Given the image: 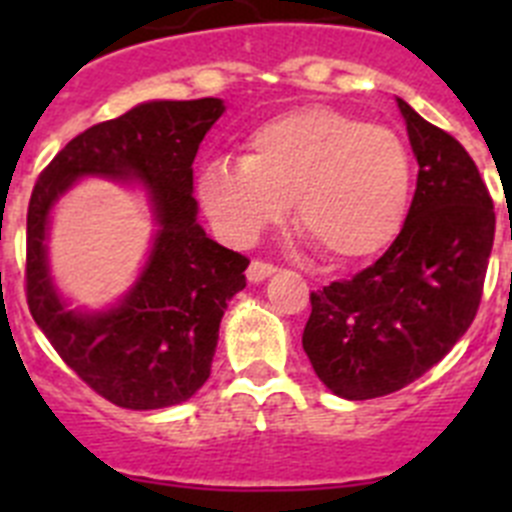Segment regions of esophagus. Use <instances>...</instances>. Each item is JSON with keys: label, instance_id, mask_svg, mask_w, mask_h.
<instances>
[{"label": "esophagus", "instance_id": "1", "mask_svg": "<svg viewBox=\"0 0 512 512\" xmlns=\"http://www.w3.org/2000/svg\"><path fill=\"white\" fill-rule=\"evenodd\" d=\"M274 271H277V266L269 264V261L253 259L251 264H248V269H246V277H248V282L259 284V282H264V279H269Z\"/></svg>", "mask_w": 512, "mask_h": 512}]
</instances>
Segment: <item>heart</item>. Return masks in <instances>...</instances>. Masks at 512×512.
I'll list each match as a JSON object with an SVG mask.
<instances>
[{"instance_id": "b5f03b06", "label": "heart", "mask_w": 512, "mask_h": 512, "mask_svg": "<svg viewBox=\"0 0 512 512\" xmlns=\"http://www.w3.org/2000/svg\"><path fill=\"white\" fill-rule=\"evenodd\" d=\"M413 161L392 128L328 104H307L246 135L241 164L215 161L197 197L225 238L256 241L295 200V228L325 259L359 264L405 228Z\"/></svg>"}]
</instances>
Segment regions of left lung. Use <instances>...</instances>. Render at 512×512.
Here are the masks:
<instances>
[{
  "instance_id": "8db88e82",
  "label": "left lung",
  "mask_w": 512,
  "mask_h": 512,
  "mask_svg": "<svg viewBox=\"0 0 512 512\" xmlns=\"http://www.w3.org/2000/svg\"><path fill=\"white\" fill-rule=\"evenodd\" d=\"M418 187L405 228L356 277L310 295L302 348L320 382L346 400L408 387L472 325L495 241V210L477 164L454 135L408 102Z\"/></svg>"
}]
</instances>
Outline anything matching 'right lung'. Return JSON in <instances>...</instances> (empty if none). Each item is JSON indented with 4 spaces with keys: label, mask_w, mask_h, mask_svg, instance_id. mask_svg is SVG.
Returning a JSON list of instances; mask_svg holds the SVG:
<instances>
[{
    "label": "right lung",
    "mask_w": 512,
    "mask_h": 512,
    "mask_svg": "<svg viewBox=\"0 0 512 512\" xmlns=\"http://www.w3.org/2000/svg\"><path fill=\"white\" fill-rule=\"evenodd\" d=\"M223 112L215 97L138 104L69 140L35 182L27 207V307L81 382L117 408H169L200 390L223 312L246 287L248 259L207 238L192 197L194 156ZM87 173L138 178L159 223L136 287L120 306L94 316L65 310L44 261L50 207Z\"/></svg>",
    "instance_id": "add662e5"
}]
</instances>
